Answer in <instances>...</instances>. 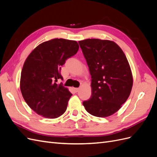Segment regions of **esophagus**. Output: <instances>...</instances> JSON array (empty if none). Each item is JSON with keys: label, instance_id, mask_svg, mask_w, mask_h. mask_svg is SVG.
Listing matches in <instances>:
<instances>
[{"label": "esophagus", "instance_id": "1", "mask_svg": "<svg viewBox=\"0 0 157 157\" xmlns=\"http://www.w3.org/2000/svg\"><path fill=\"white\" fill-rule=\"evenodd\" d=\"M78 90H79V88H74V91L75 92H78Z\"/></svg>", "mask_w": 157, "mask_h": 157}]
</instances>
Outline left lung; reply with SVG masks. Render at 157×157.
<instances>
[{
	"label": "left lung",
	"mask_w": 157,
	"mask_h": 157,
	"mask_svg": "<svg viewBox=\"0 0 157 157\" xmlns=\"http://www.w3.org/2000/svg\"><path fill=\"white\" fill-rule=\"evenodd\" d=\"M78 43L92 78V96L83 101V105L95 117L112 115L127 100L132 88V71L126 57L111 40L88 39Z\"/></svg>",
	"instance_id": "left-lung-1"
}]
</instances>
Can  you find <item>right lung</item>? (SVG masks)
I'll return each instance as SVG.
<instances>
[{
	"label": "right lung",
	"mask_w": 157,
	"mask_h": 157,
	"mask_svg": "<svg viewBox=\"0 0 157 157\" xmlns=\"http://www.w3.org/2000/svg\"><path fill=\"white\" fill-rule=\"evenodd\" d=\"M77 41L54 39L42 42L27 57L21 73L20 89L27 105L38 115L56 118L65 112L72 96L62 84L61 68L77 54Z\"/></svg>",
	"instance_id": "obj_1"
}]
</instances>
